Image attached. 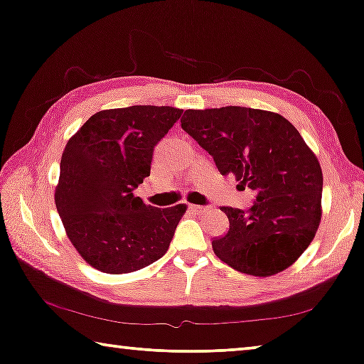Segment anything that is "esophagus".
<instances>
[{
  "instance_id": "1",
  "label": "esophagus",
  "mask_w": 364,
  "mask_h": 364,
  "mask_svg": "<svg viewBox=\"0 0 364 364\" xmlns=\"http://www.w3.org/2000/svg\"><path fill=\"white\" fill-rule=\"evenodd\" d=\"M193 213H203L207 210V207H202V205H191L188 207Z\"/></svg>"
}]
</instances>
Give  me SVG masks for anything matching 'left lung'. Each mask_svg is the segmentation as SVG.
<instances>
[{
  "label": "left lung",
  "instance_id": "1",
  "mask_svg": "<svg viewBox=\"0 0 364 364\" xmlns=\"http://www.w3.org/2000/svg\"><path fill=\"white\" fill-rule=\"evenodd\" d=\"M181 122L222 176L257 193L248 212L222 208L230 228L212 242L215 255L253 277L287 270L321 220V167L300 132L280 114L240 106L187 109Z\"/></svg>",
  "mask_w": 364,
  "mask_h": 364
}]
</instances>
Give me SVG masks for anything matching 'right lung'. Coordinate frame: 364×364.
Listing matches in <instances>:
<instances>
[{"label": "right lung", "instance_id": "1", "mask_svg": "<svg viewBox=\"0 0 364 364\" xmlns=\"http://www.w3.org/2000/svg\"><path fill=\"white\" fill-rule=\"evenodd\" d=\"M168 106L99 111L69 139L54 202L86 263L121 275L166 255L187 207L146 205L134 188L151 176L154 147L182 116Z\"/></svg>", "mask_w": 364, "mask_h": 364}]
</instances>
